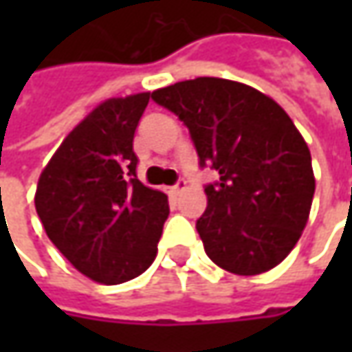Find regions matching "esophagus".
I'll list each match as a JSON object with an SVG mask.
<instances>
[{"mask_svg":"<svg viewBox=\"0 0 352 352\" xmlns=\"http://www.w3.org/2000/svg\"><path fill=\"white\" fill-rule=\"evenodd\" d=\"M186 184H188V182H186L184 178H180V180L174 184V186H170L168 192H170V194H174V196H176V194H182L184 190H186Z\"/></svg>","mask_w":352,"mask_h":352,"instance_id":"1","label":"esophagus"}]
</instances>
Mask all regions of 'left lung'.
<instances>
[{
    "mask_svg": "<svg viewBox=\"0 0 352 352\" xmlns=\"http://www.w3.org/2000/svg\"><path fill=\"white\" fill-rule=\"evenodd\" d=\"M190 131L206 184L208 210L196 221L213 263L241 276L274 268L304 231L316 178L304 137L288 113L258 89L196 78L151 96Z\"/></svg>",
    "mask_w": 352,
    "mask_h": 352,
    "instance_id": "obj_1",
    "label": "left lung"
}]
</instances>
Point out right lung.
Segmentation results:
<instances>
[{
    "label": "right lung",
    "mask_w": 352,
    "mask_h": 352,
    "mask_svg": "<svg viewBox=\"0 0 352 352\" xmlns=\"http://www.w3.org/2000/svg\"><path fill=\"white\" fill-rule=\"evenodd\" d=\"M151 94L98 105L43 170L34 208L48 239L82 274L121 284L156 256L168 217L166 194L137 178L135 131Z\"/></svg>",
    "instance_id": "1"
}]
</instances>
